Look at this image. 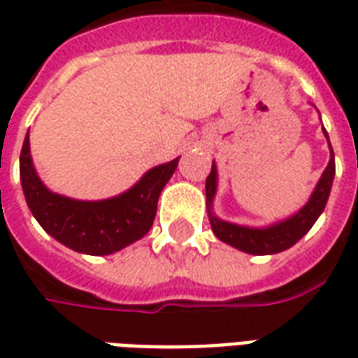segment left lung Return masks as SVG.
Instances as JSON below:
<instances>
[{"mask_svg":"<svg viewBox=\"0 0 358 358\" xmlns=\"http://www.w3.org/2000/svg\"><path fill=\"white\" fill-rule=\"evenodd\" d=\"M324 136L328 138L326 130H324ZM328 145H330V140H328ZM330 153V163L326 166V171L322 172V176L318 180L307 205L297 210L293 217L285 218L282 222H276L268 228H249V226L232 224V222H224V220H220L213 215L210 207H213V199L217 194V164L213 163L210 174L205 182V194H207L210 228H213L215 236L220 241L240 249L243 253H249V255H274V253H280V251H285V249L295 245L313 228L316 218L322 215L324 207L328 203L331 182H334V174H336V161H334L331 145Z\"/></svg>","mask_w":358,"mask_h":358,"instance_id":"left-lung-1","label":"left lung"}]
</instances>
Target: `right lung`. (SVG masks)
<instances>
[{
	"label": "right lung",
	"instance_id": "1",
	"mask_svg": "<svg viewBox=\"0 0 358 358\" xmlns=\"http://www.w3.org/2000/svg\"><path fill=\"white\" fill-rule=\"evenodd\" d=\"M178 159L148 171L124 194L103 201H78L50 192L38 178L30 140L20 151V184L28 209L51 238L86 255H110L141 240L155 220L157 201Z\"/></svg>",
	"mask_w": 358,
	"mask_h": 358
}]
</instances>
